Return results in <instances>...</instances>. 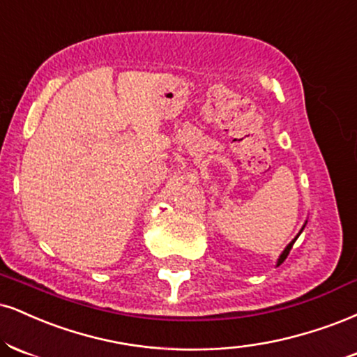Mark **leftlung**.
Here are the masks:
<instances>
[{
  "label": "left lung",
  "instance_id": "left-lung-1",
  "mask_svg": "<svg viewBox=\"0 0 357 357\" xmlns=\"http://www.w3.org/2000/svg\"><path fill=\"white\" fill-rule=\"evenodd\" d=\"M296 239H298V238H296ZM296 239H294V241H296ZM294 241H291L289 244H287V248L284 249V251H282V255H281V256H279V259H278V266H279V264H282V263H284V259H286V257H287V255H289V251H291V248H293V244H294Z\"/></svg>",
  "mask_w": 357,
  "mask_h": 357
}]
</instances>
